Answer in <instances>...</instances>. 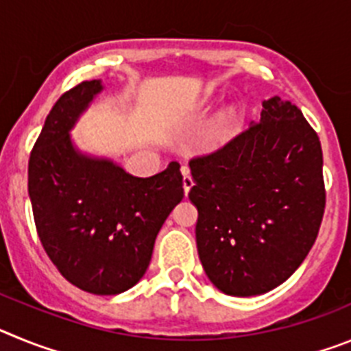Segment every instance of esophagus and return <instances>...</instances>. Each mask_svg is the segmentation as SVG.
<instances>
[{"label":"esophagus","instance_id":"1","mask_svg":"<svg viewBox=\"0 0 351 351\" xmlns=\"http://www.w3.org/2000/svg\"><path fill=\"white\" fill-rule=\"evenodd\" d=\"M182 173H184V178H182V188H184V193L188 195L191 190V186H193V178H191L190 170L186 169V167L182 169Z\"/></svg>","mask_w":351,"mask_h":351}]
</instances>
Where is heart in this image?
I'll use <instances>...</instances> for the list:
<instances>
[{
  "label": "heart",
  "instance_id": "b5f03b06",
  "mask_svg": "<svg viewBox=\"0 0 351 351\" xmlns=\"http://www.w3.org/2000/svg\"><path fill=\"white\" fill-rule=\"evenodd\" d=\"M239 117L235 110H226V112L219 114L218 119L214 121L213 126L209 128L206 135V142L210 147H218V145L225 144L228 138L232 137L237 130Z\"/></svg>",
  "mask_w": 351,
  "mask_h": 351
}]
</instances>
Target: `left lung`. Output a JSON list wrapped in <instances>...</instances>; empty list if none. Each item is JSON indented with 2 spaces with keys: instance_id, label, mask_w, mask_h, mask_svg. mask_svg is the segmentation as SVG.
<instances>
[{
  "instance_id": "1",
  "label": "left lung",
  "mask_w": 351,
  "mask_h": 351,
  "mask_svg": "<svg viewBox=\"0 0 351 351\" xmlns=\"http://www.w3.org/2000/svg\"><path fill=\"white\" fill-rule=\"evenodd\" d=\"M197 247L226 295H260L287 281L315 244L325 213L320 138L280 96L213 153L190 160Z\"/></svg>"
}]
</instances>
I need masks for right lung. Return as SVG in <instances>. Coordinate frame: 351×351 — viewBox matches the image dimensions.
<instances>
[{
  "label": "right lung",
  "mask_w": 351,
  "mask_h": 351,
  "mask_svg": "<svg viewBox=\"0 0 351 351\" xmlns=\"http://www.w3.org/2000/svg\"><path fill=\"white\" fill-rule=\"evenodd\" d=\"M100 80H84L60 96L27 163L36 234L64 280L96 295L126 291L144 276L154 241L184 197L181 165L135 178L112 161L73 149L70 128Z\"/></svg>",
  "instance_id": "right-lung-1"
}]
</instances>
